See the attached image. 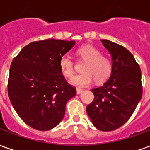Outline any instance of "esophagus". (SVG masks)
I'll list each match as a JSON object with an SVG mask.
<instances>
[{
	"label": "esophagus",
	"instance_id": "1",
	"mask_svg": "<svg viewBox=\"0 0 150 150\" xmlns=\"http://www.w3.org/2000/svg\"><path fill=\"white\" fill-rule=\"evenodd\" d=\"M83 90H82V89H76V93H77V94H80V93H82V92H83Z\"/></svg>",
	"mask_w": 150,
	"mask_h": 150
}]
</instances>
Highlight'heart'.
I'll return each instance as SVG.
<instances>
[{
    "mask_svg": "<svg viewBox=\"0 0 150 150\" xmlns=\"http://www.w3.org/2000/svg\"><path fill=\"white\" fill-rule=\"evenodd\" d=\"M79 57L85 62L83 73L75 75L70 79V83L75 87L83 88L96 80L101 83L107 79L112 70V63L106 56L100 54V51L91 45H85L77 50ZM59 68L65 77H71L74 73V62L71 57L64 54L59 59Z\"/></svg>",
    "mask_w": 150,
    "mask_h": 150,
    "instance_id": "b5f03b06",
    "label": "heart"
}]
</instances>
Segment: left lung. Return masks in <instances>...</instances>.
Wrapping results in <instances>:
<instances>
[{
    "mask_svg": "<svg viewBox=\"0 0 150 150\" xmlns=\"http://www.w3.org/2000/svg\"><path fill=\"white\" fill-rule=\"evenodd\" d=\"M112 61L109 79L93 88L94 100L87 113L93 125L108 132L118 129L132 116L142 96V71L128 50L109 40L101 39Z\"/></svg>",
    "mask_w": 150,
    "mask_h": 150,
    "instance_id": "left-lung-1",
    "label": "left lung"
}]
</instances>
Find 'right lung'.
<instances>
[{
    "mask_svg": "<svg viewBox=\"0 0 150 150\" xmlns=\"http://www.w3.org/2000/svg\"><path fill=\"white\" fill-rule=\"evenodd\" d=\"M75 41L46 39L21 50L10 66L8 97L28 125L46 131L54 128L65 115L67 102L76 95L59 68V59L75 46Z\"/></svg>",
    "mask_w": 150,
    "mask_h": 150,
    "instance_id": "obj_1",
    "label": "right lung"
}]
</instances>
